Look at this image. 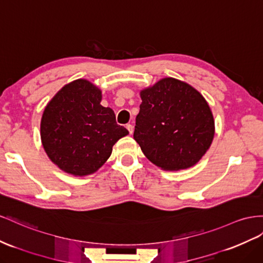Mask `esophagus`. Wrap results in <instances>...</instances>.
I'll return each mask as SVG.
<instances>
[{
  "mask_svg": "<svg viewBox=\"0 0 263 263\" xmlns=\"http://www.w3.org/2000/svg\"><path fill=\"white\" fill-rule=\"evenodd\" d=\"M126 128L128 129V132H129V134H130V135L134 133V127H133V125H130V124H127V125H126Z\"/></svg>",
  "mask_w": 263,
  "mask_h": 263,
  "instance_id": "esophagus-1",
  "label": "esophagus"
}]
</instances>
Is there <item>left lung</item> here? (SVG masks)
Listing matches in <instances>:
<instances>
[{"label":"left lung","mask_w":263,"mask_h":263,"mask_svg":"<svg viewBox=\"0 0 263 263\" xmlns=\"http://www.w3.org/2000/svg\"><path fill=\"white\" fill-rule=\"evenodd\" d=\"M134 139L167 172L195 166L211 146L215 120L204 97L188 83L165 77L140 90Z\"/></svg>","instance_id":"1"}]
</instances>
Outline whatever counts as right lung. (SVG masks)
<instances>
[{
    "label": "right lung",
    "mask_w": 263,
    "mask_h": 263,
    "mask_svg": "<svg viewBox=\"0 0 263 263\" xmlns=\"http://www.w3.org/2000/svg\"><path fill=\"white\" fill-rule=\"evenodd\" d=\"M102 90L80 79L56 93L41 119V140L48 158L63 172L84 177L110 157L112 146L128 135L114 110L101 105Z\"/></svg>",
    "instance_id": "right-lung-1"
}]
</instances>
